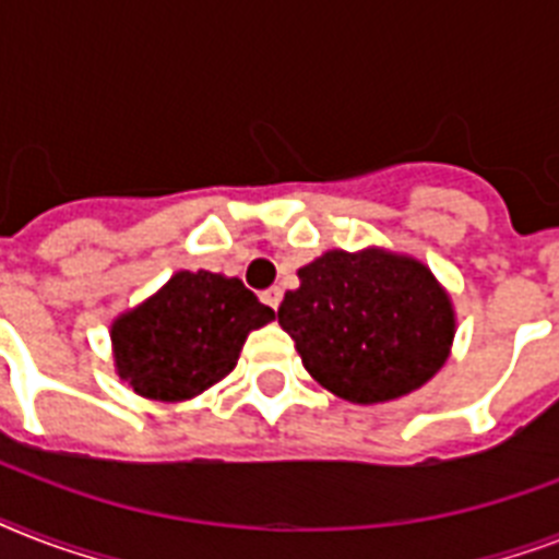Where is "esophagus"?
I'll return each mask as SVG.
<instances>
[{
	"mask_svg": "<svg viewBox=\"0 0 559 559\" xmlns=\"http://www.w3.org/2000/svg\"><path fill=\"white\" fill-rule=\"evenodd\" d=\"M263 305H270L272 310H278V305H281V298H284V293H281V287H270L266 289V293H263Z\"/></svg>",
	"mask_w": 559,
	"mask_h": 559,
	"instance_id": "34e87169",
	"label": "esophagus"
}]
</instances>
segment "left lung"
<instances>
[{
  "instance_id": "obj_1",
  "label": "left lung",
  "mask_w": 559,
  "mask_h": 559,
  "mask_svg": "<svg viewBox=\"0 0 559 559\" xmlns=\"http://www.w3.org/2000/svg\"><path fill=\"white\" fill-rule=\"evenodd\" d=\"M278 307L316 382L350 403L420 389L447 362L455 313L429 266L385 249H331L298 270Z\"/></svg>"
}]
</instances>
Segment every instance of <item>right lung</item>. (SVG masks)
Instances as JSON below:
<instances>
[{
  "label": "right lung",
  "mask_w": 559,
  "mask_h": 559,
  "mask_svg": "<svg viewBox=\"0 0 559 559\" xmlns=\"http://www.w3.org/2000/svg\"><path fill=\"white\" fill-rule=\"evenodd\" d=\"M272 319L275 310L243 281L182 270L112 322L116 371L147 400H191L223 380L246 336Z\"/></svg>",
  "instance_id": "1"
}]
</instances>
